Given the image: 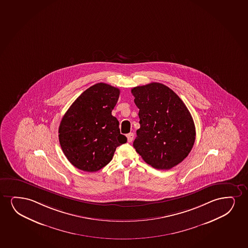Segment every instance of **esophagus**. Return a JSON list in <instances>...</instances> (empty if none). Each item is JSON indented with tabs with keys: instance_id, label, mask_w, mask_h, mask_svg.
<instances>
[{
	"instance_id": "obj_1",
	"label": "esophagus",
	"mask_w": 248,
	"mask_h": 248,
	"mask_svg": "<svg viewBox=\"0 0 248 248\" xmlns=\"http://www.w3.org/2000/svg\"><path fill=\"white\" fill-rule=\"evenodd\" d=\"M134 137H135V135L133 134V133H129L127 135V140H128V142H132L134 140Z\"/></svg>"
}]
</instances>
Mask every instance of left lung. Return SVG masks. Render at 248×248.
Returning a JSON list of instances; mask_svg holds the SVG:
<instances>
[{
	"instance_id": "left-lung-1",
	"label": "left lung",
	"mask_w": 248,
	"mask_h": 248,
	"mask_svg": "<svg viewBox=\"0 0 248 248\" xmlns=\"http://www.w3.org/2000/svg\"><path fill=\"white\" fill-rule=\"evenodd\" d=\"M140 128L133 145L142 159L159 170L173 168L189 154L195 126L186 105L173 91L152 82L131 90Z\"/></svg>"
}]
</instances>
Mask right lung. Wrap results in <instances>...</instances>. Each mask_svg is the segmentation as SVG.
Segmentation results:
<instances>
[{
  "label": "right lung",
  "mask_w": 248,
  "mask_h": 248,
  "mask_svg": "<svg viewBox=\"0 0 248 248\" xmlns=\"http://www.w3.org/2000/svg\"><path fill=\"white\" fill-rule=\"evenodd\" d=\"M120 91L97 83L83 92L64 113L59 127V140L68 161L88 172L104 168L116 148L127 142L119 123L112 115Z\"/></svg>",
  "instance_id": "right-lung-1"
}]
</instances>
